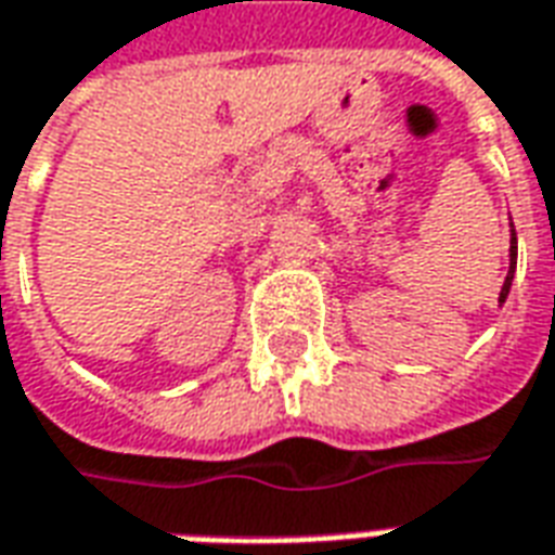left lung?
Instances as JSON below:
<instances>
[{
	"instance_id": "8db88e82",
	"label": "left lung",
	"mask_w": 555,
	"mask_h": 555,
	"mask_svg": "<svg viewBox=\"0 0 555 555\" xmlns=\"http://www.w3.org/2000/svg\"><path fill=\"white\" fill-rule=\"evenodd\" d=\"M514 258H517V237H514V234H512V270H508V276H505V285H502V291H500V302H505V297H508V288H512L514 264H517Z\"/></svg>"
}]
</instances>
